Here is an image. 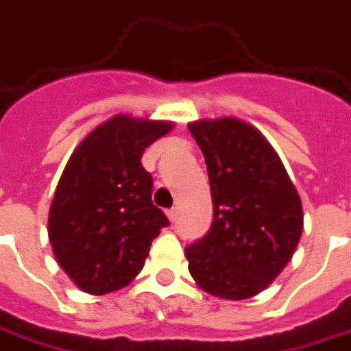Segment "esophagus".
<instances>
[{
    "mask_svg": "<svg viewBox=\"0 0 351 351\" xmlns=\"http://www.w3.org/2000/svg\"><path fill=\"white\" fill-rule=\"evenodd\" d=\"M176 206H173V208H169L167 210V215H169V219H171V221H175V217H176Z\"/></svg>",
    "mask_w": 351,
    "mask_h": 351,
    "instance_id": "obj_1",
    "label": "esophagus"
}]
</instances>
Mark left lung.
I'll return each mask as SVG.
<instances>
[{
    "label": "left lung",
    "mask_w": 351,
    "mask_h": 351,
    "mask_svg": "<svg viewBox=\"0 0 351 351\" xmlns=\"http://www.w3.org/2000/svg\"><path fill=\"white\" fill-rule=\"evenodd\" d=\"M204 154L214 219L186 247L197 285L223 300L253 298L292 258L303 210L279 156L253 126L236 119L188 126Z\"/></svg>",
    "instance_id": "1"
}]
</instances>
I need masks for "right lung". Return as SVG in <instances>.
<instances>
[{
  "label": "right lung",
  "instance_id": "1",
  "mask_svg": "<svg viewBox=\"0 0 351 351\" xmlns=\"http://www.w3.org/2000/svg\"><path fill=\"white\" fill-rule=\"evenodd\" d=\"M171 123L117 115L85 137L64 167L50 208L48 234L59 266L89 294L126 287L145 266L169 219L152 202L145 149Z\"/></svg>",
  "mask_w": 351,
  "mask_h": 351
}]
</instances>
